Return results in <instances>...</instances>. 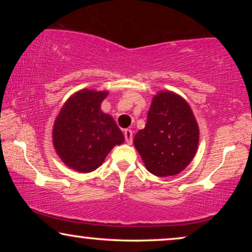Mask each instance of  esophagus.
I'll return each mask as SVG.
<instances>
[{"label": "esophagus", "instance_id": "34e87169", "mask_svg": "<svg viewBox=\"0 0 252 252\" xmlns=\"http://www.w3.org/2000/svg\"><path fill=\"white\" fill-rule=\"evenodd\" d=\"M124 135H125L126 142L130 144L133 142V132L130 129H125L124 130Z\"/></svg>", "mask_w": 252, "mask_h": 252}]
</instances>
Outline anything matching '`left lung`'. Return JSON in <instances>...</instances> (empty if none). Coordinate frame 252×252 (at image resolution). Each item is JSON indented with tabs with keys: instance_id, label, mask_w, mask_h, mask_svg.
I'll return each mask as SVG.
<instances>
[{
	"instance_id": "obj_1",
	"label": "left lung",
	"mask_w": 252,
	"mask_h": 252,
	"mask_svg": "<svg viewBox=\"0 0 252 252\" xmlns=\"http://www.w3.org/2000/svg\"><path fill=\"white\" fill-rule=\"evenodd\" d=\"M199 128L186 99L165 91L154 96L146 127L134 137V146L147 170L157 177L184 171L195 157Z\"/></svg>"
}]
</instances>
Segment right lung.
Masks as SVG:
<instances>
[{
  "mask_svg": "<svg viewBox=\"0 0 252 252\" xmlns=\"http://www.w3.org/2000/svg\"><path fill=\"white\" fill-rule=\"evenodd\" d=\"M108 92L82 89L71 96L55 120L53 143L63 163L81 173L95 171L115 146L125 141L115 119L101 111Z\"/></svg>",
  "mask_w": 252,
  "mask_h": 252,
  "instance_id": "obj_1",
  "label": "right lung"
}]
</instances>
